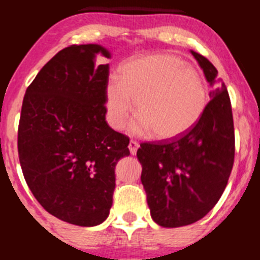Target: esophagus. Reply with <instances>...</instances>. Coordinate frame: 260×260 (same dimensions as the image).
I'll return each instance as SVG.
<instances>
[{
    "label": "esophagus",
    "mask_w": 260,
    "mask_h": 260,
    "mask_svg": "<svg viewBox=\"0 0 260 260\" xmlns=\"http://www.w3.org/2000/svg\"><path fill=\"white\" fill-rule=\"evenodd\" d=\"M138 147H139V143H138L137 141H130V143H128V150H130V153L132 155H135L138 151Z\"/></svg>",
    "instance_id": "obj_1"
}]
</instances>
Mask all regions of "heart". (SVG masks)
I'll return each mask as SVG.
<instances>
[{
    "label": "heart",
    "instance_id": "b5f03b06",
    "mask_svg": "<svg viewBox=\"0 0 260 260\" xmlns=\"http://www.w3.org/2000/svg\"><path fill=\"white\" fill-rule=\"evenodd\" d=\"M135 108L141 113L133 123L137 134L153 130L160 139H174L197 125L207 108V87L199 71L173 54H147L128 59L119 78L105 87L110 126L121 128Z\"/></svg>",
    "mask_w": 260,
    "mask_h": 260
}]
</instances>
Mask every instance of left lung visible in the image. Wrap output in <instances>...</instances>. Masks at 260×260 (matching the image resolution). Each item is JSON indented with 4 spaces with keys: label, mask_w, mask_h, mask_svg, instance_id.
Instances as JSON below:
<instances>
[{
    "label": "left lung",
    "mask_w": 260,
    "mask_h": 260,
    "mask_svg": "<svg viewBox=\"0 0 260 260\" xmlns=\"http://www.w3.org/2000/svg\"><path fill=\"white\" fill-rule=\"evenodd\" d=\"M211 86L197 125L174 139L144 142L138 148L141 180L153 221L177 228L207 215L224 192L234 161V125L225 83L206 57L191 52Z\"/></svg>",
    "instance_id": "8db88e82"
}]
</instances>
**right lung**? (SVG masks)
I'll list each match as a JSON object with an SVG mask.
<instances>
[{
    "label": "right lung",
    "instance_id": "add662e5",
    "mask_svg": "<svg viewBox=\"0 0 260 260\" xmlns=\"http://www.w3.org/2000/svg\"><path fill=\"white\" fill-rule=\"evenodd\" d=\"M100 45H70L43 66L23 99L18 155L39 203L79 226L102 224L116 187L114 168L130 155L128 137L105 121L109 63Z\"/></svg>",
    "mask_w": 260,
    "mask_h": 260
}]
</instances>
